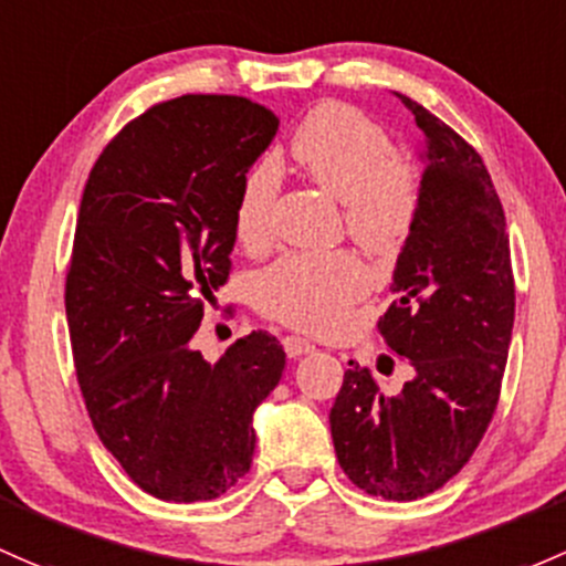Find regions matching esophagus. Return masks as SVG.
<instances>
[{
	"label": "esophagus",
	"instance_id": "esophagus-1",
	"mask_svg": "<svg viewBox=\"0 0 566 566\" xmlns=\"http://www.w3.org/2000/svg\"><path fill=\"white\" fill-rule=\"evenodd\" d=\"M284 353H287V358H301V355L306 353H314V344L306 342V338L301 336H284Z\"/></svg>",
	"mask_w": 566,
	"mask_h": 566
}]
</instances>
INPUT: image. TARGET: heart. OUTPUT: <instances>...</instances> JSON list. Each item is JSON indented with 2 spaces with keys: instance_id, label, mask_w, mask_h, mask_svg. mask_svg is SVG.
Listing matches in <instances>:
<instances>
[{
  "instance_id": "heart-1",
  "label": "heart",
  "mask_w": 566,
  "mask_h": 566,
  "mask_svg": "<svg viewBox=\"0 0 566 566\" xmlns=\"http://www.w3.org/2000/svg\"><path fill=\"white\" fill-rule=\"evenodd\" d=\"M290 154L298 170L344 203L347 233L366 249L390 254L403 247L420 211V181L385 129L358 108L325 103L295 129ZM279 168L271 159L243 176L235 200V233L249 247L271 235ZM371 290V273L353 252H290L260 271L254 298L268 317L293 328L328 333Z\"/></svg>"
}]
</instances>
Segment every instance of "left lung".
I'll return each mask as SVG.
<instances>
[{
	"label": "left lung",
	"mask_w": 566,
	"mask_h": 566,
	"mask_svg": "<svg viewBox=\"0 0 566 566\" xmlns=\"http://www.w3.org/2000/svg\"><path fill=\"white\" fill-rule=\"evenodd\" d=\"M426 135L420 211L396 260L385 344L415 379L385 392L349 360L331 409L344 474L360 491L412 502L453 480L478 450L502 390L515 319L504 208L480 154L398 94Z\"/></svg>",
	"instance_id": "8db88e82"
}]
</instances>
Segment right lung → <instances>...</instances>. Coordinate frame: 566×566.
Here are the masks:
<instances>
[{
  "label": "right lung",
  "mask_w": 566,
  "mask_h": 566,
  "mask_svg": "<svg viewBox=\"0 0 566 566\" xmlns=\"http://www.w3.org/2000/svg\"><path fill=\"white\" fill-rule=\"evenodd\" d=\"M279 129L263 105L184 94L124 124L83 189L64 284L75 374L99 442L165 502H208L252 467V415L284 349L252 331L208 363L192 347L230 279L235 200Z\"/></svg>",
  "instance_id": "right-lung-1"
}]
</instances>
